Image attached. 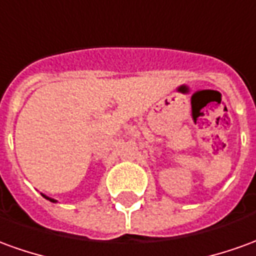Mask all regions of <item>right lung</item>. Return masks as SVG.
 I'll return each mask as SVG.
<instances>
[{
  "instance_id": "right-lung-1",
  "label": "right lung",
  "mask_w": 256,
  "mask_h": 256,
  "mask_svg": "<svg viewBox=\"0 0 256 256\" xmlns=\"http://www.w3.org/2000/svg\"><path fill=\"white\" fill-rule=\"evenodd\" d=\"M41 196H44V198H47V200H50V201H51V202H56V201H55V200H52V198H50V196H44V194H41Z\"/></svg>"
}]
</instances>
